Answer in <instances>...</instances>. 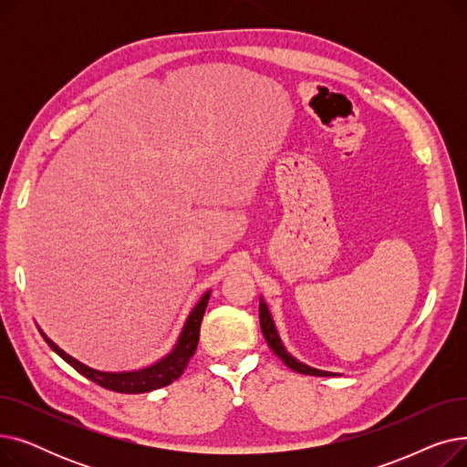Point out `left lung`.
<instances>
[{
	"label": "left lung",
	"instance_id": "1",
	"mask_svg": "<svg viewBox=\"0 0 467 467\" xmlns=\"http://www.w3.org/2000/svg\"><path fill=\"white\" fill-rule=\"evenodd\" d=\"M259 324H261V331L265 335L266 345L273 348V352L289 367V369L297 371L301 375H314V377H333V373L327 371H320V369H314V367H308L301 361H297L293 356H289L282 345V340L278 337V331L275 327V322L271 317V312H268V306L265 305L263 299H259Z\"/></svg>",
	"mask_w": 467,
	"mask_h": 467
}]
</instances>
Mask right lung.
Listing matches in <instances>:
<instances>
[{
  "mask_svg": "<svg viewBox=\"0 0 467 467\" xmlns=\"http://www.w3.org/2000/svg\"><path fill=\"white\" fill-rule=\"evenodd\" d=\"M210 293L212 291H206L201 297V301L196 303V306L192 308V312L189 314L174 350H171L168 356H164L161 361H157L155 365L145 367V369H140V371L104 373V371L90 369V367L83 365L81 361L67 356L62 348H58L43 331H41V337L66 363H69L73 367V369L81 373L83 377H87L88 380L96 382L98 386L119 391V394H145V391H151V389L171 384L176 379H180L182 373L185 371L189 359L192 358V354L196 350V345H199L201 322H202V316H204V310H206V305L210 299Z\"/></svg>",
  "mask_w": 467,
  "mask_h": 467,
  "instance_id": "obj_1",
  "label": "right lung"
}]
</instances>
